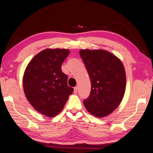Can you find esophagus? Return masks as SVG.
<instances>
[{"label": "esophagus", "mask_w": 153, "mask_h": 153, "mask_svg": "<svg viewBox=\"0 0 153 153\" xmlns=\"http://www.w3.org/2000/svg\"><path fill=\"white\" fill-rule=\"evenodd\" d=\"M77 91H78V88H77V86H76V87L74 88V93L75 94H77Z\"/></svg>", "instance_id": "1"}]
</instances>
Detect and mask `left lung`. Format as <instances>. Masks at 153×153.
I'll list each match as a JSON object with an SVG mask.
<instances>
[{
    "label": "left lung",
    "instance_id": "obj_1",
    "mask_svg": "<svg viewBox=\"0 0 153 153\" xmlns=\"http://www.w3.org/2000/svg\"><path fill=\"white\" fill-rule=\"evenodd\" d=\"M82 59L89 75L91 89L84 104L88 112L104 117L120 105L126 90V72L119 58L103 49H81Z\"/></svg>",
    "mask_w": 153,
    "mask_h": 153
}]
</instances>
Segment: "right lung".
Returning <instances> with one entry per match:
<instances>
[{
  "instance_id": "1",
  "label": "right lung",
  "mask_w": 153,
  "mask_h": 153,
  "mask_svg": "<svg viewBox=\"0 0 153 153\" xmlns=\"http://www.w3.org/2000/svg\"><path fill=\"white\" fill-rule=\"evenodd\" d=\"M67 49H46L36 55L26 67L23 79L25 95L38 112L49 117L58 115L74 88L61 70L69 54Z\"/></svg>"
}]
</instances>
